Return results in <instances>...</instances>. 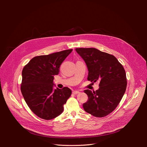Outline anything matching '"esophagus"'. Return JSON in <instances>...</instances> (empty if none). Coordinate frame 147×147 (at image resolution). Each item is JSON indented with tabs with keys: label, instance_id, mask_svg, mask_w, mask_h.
Listing matches in <instances>:
<instances>
[{
	"label": "esophagus",
	"instance_id": "34e87169",
	"mask_svg": "<svg viewBox=\"0 0 147 147\" xmlns=\"http://www.w3.org/2000/svg\"><path fill=\"white\" fill-rule=\"evenodd\" d=\"M80 92L79 90H74L73 92V94H79Z\"/></svg>",
	"mask_w": 147,
	"mask_h": 147
}]
</instances>
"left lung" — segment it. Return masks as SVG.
<instances>
[{"label":"left lung","mask_w":147,"mask_h":147,"mask_svg":"<svg viewBox=\"0 0 147 147\" xmlns=\"http://www.w3.org/2000/svg\"><path fill=\"white\" fill-rule=\"evenodd\" d=\"M88 69V80H99V89L84 90L88 101L83 104L86 112L103 117L113 111L124 95L127 86L126 72L114 56L96 48H76Z\"/></svg>","instance_id":"left-lung-1"}]
</instances>
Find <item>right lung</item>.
<instances>
[{"label": "right lung", "instance_id": "add662e5", "mask_svg": "<svg viewBox=\"0 0 147 147\" xmlns=\"http://www.w3.org/2000/svg\"><path fill=\"white\" fill-rule=\"evenodd\" d=\"M72 51L35 57L23 68L21 93L30 109L38 117L51 120L63 113L71 90L67 87L54 89L53 77L58 74L61 64Z\"/></svg>", "mask_w": 147, "mask_h": 147}]
</instances>
